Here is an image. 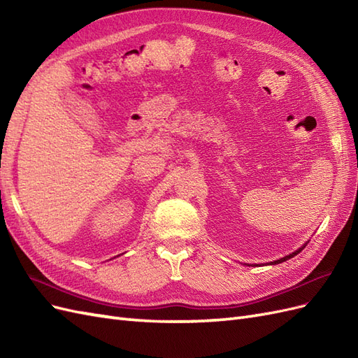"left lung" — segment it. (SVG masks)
Segmentation results:
<instances>
[{
    "label": "left lung",
    "mask_w": 358,
    "mask_h": 358,
    "mask_svg": "<svg viewBox=\"0 0 358 358\" xmlns=\"http://www.w3.org/2000/svg\"><path fill=\"white\" fill-rule=\"evenodd\" d=\"M306 246V245H305ZM305 246H303V248H305ZM303 248H299L297 249V251L296 252H292V254H289V255H287V257H284V258H280V259H276V262H273L272 264H279V263H284V262H287V259H289V258H292V257H294V255H297L300 251H301V249Z\"/></svg>",
    "instance_id": "obj_1"
}]
</instances>
